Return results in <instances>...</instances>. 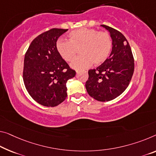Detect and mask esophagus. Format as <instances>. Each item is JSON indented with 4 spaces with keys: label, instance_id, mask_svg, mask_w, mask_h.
I'll use <instances>...</instances> for the list:
<instances>
[{
    "label": "esophagus",
    "instance_id": "1",
    "mask_svg": "<svg viewBox=\"0 0 156 156\" xmlns=\"http://www.w3.org/2000/svg\"><path fill=\"white\" fill-rule=\"evenodd\" d=\"M79 72H80V71H78V70H77V71H76V73H79Z\"/></svg>",
    "mask_w": 156,
    "mask_h": 156
}]
</instances>
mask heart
Here are the masks:
<instances>
[{
  "label": "heart",
  "mask_w": 156,
  "mask_h": 156,
  "mask_svg": "<svg viewBox=\"0 0 156 156\" xmlns=\"http://www.w3.org/2000/svg\"><path fill=\"white\" fill-rule=\"evenodd\" d=\"M112 47L111 37L107 32H98L93 28H80L69 34V40L60 39L56 42V49L65 61L75 59L77 50L81 56L71 64L76 70L88 67L92 63L98 66L108 58Z\"/></svg>",
  "instance_id": "obj_1"
}]
</instances>
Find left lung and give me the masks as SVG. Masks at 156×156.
Masks as SVG:
<instances>
[{"instance_id": "obj_1", "label": "left lung", "mask_w": 156, "mask_h": 156, "mask_svg": "<svg viewBox=\"0 0 156 156\" xmlns=\"http://www.w3.org/2000/svg\"><path fill=\"white\" fill-rule=\"evenodd\" d=\"M112 40L109 58L96 69L88 70L86 88L90 97L100 102L110 101L123 93L134 73L133 55L130 44L121 32L106 25Z\"/></svg>"}]
</instances>
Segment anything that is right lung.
Listing matches in <instances>:
<instances>
[{"label": "right lung", "instance_id": "right-lung-1", "mask_svg": "<svg viewBox=\"0 0 156 156\" xmlns=\"http://www.w3.org/2000/svg\"><path fill=\"white\" fill-rule=\"evenodd\" d=\"M68 29L51 28L38 35L26 52L23 80L28 93L45 107H56L67 97L66 83L76 75L56 49V42Z\"/></svg>", "mask_w": 156, "mask_h": 156}]
</instances>
